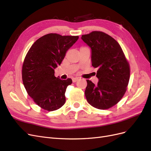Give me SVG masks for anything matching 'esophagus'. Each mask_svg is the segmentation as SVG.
Masks as SVG:
<instances>
[{"instance_id":"34e87169","label":"esophagus","mask_w":151,"mask_h":151,"mask_svg":"<svg viewBox=\"0 0 151 151\" xmlns=\"http://www.w3.org/2000/svg\"><path fill=\"white\" fill-rule=\"evenodd\" d=\"M78 80H79V78H73L72 79V81H73V83H75V82H76V81H78Z\"/></svg>"}]
</instances>
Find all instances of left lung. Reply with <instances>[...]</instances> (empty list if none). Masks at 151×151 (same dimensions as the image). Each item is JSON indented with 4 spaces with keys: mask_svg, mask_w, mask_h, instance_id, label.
<instances>
[{
    "mask_svg": "<svg viewBox=\"0 0 151 151\" xmlns=\"http://www.w3.org/2000/svg\"><path fill=\"white\" fill-rule=\"evenodd\" d=\"M81 38L91 49L92 66L98 69L97 84L87 80L86 99L97 109H109L126 92L130 79L129 63L121 46L107 34L94 31Z\"/></svg>",
    "mask_w": 151,
    "mask_h": 151,
    "instance_id": "obj_1",
    "label": "left lung"
}]
</instances>
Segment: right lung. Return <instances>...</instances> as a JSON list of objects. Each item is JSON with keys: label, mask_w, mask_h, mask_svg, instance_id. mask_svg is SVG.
Listing matches in <instances>:
<instances>
[{"label": "right lung", "mask_w": 151, "mask_h": 151, "mask_svg": "<svg viewBox=\"0 0 151 151\" xmlns=\"http://www.w3.org/2000/svg\"><path fill=\"white\" fill-rule=\"evenodd\" d=\"M78 36L49 33L35 41L29 49L22 67L23 85L29 96L41 108L57 110L66 102L65 92L72 80H63L54 76L68 50Z\"/></svg>", "instance_id": "1"}]
</instances>
